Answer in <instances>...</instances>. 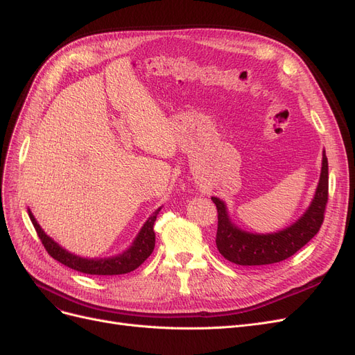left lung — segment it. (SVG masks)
I'll use <instances>...</instances> for the list:
<instances>
[{
  "instance_id": "left-lung-1",
  "label": "left lung",
  "mask_w": 355,
  "mask_h": 355,
  "mask_svg": "<svg viewBox=\"0 0 355 355\" xmlns=\"http://www.w3.org/2000/svg\"><path fill=\"white\" fill-rule=\"evenodd\" d=\"M329 191V164L323 149L321 173L315 194L302 216L288 227L277 232H250L235 223L227 207V202L211 197L218 207L216 245L219 253L237 265H270L282 262L295 254L314 237L324 219Z\"/></svg>"
}]
</instances>
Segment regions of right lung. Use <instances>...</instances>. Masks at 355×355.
<instances>
[{"label":"right lung","mask_w":355,"mask_h":355,"mask_svg":"<svg viewBox=\"0 0 355 355\" xmlns=\"http://www.w3.org/2000/svg\"><path fill=\"white\" fill-rule=\"evenodd\" d=\"M163 207V206H161ZM158 207L155 211H153L151 216L146 219L144 223V227L141 231L137 232L136 239L133 243L127 247V249L123 253H118L115 256L110 257H83L75 253H71L69 250L63 249V247L53 240L50 235H47L40 227V223L37 222L35 216L32 214V211L28 209L29 218L32 225L38 234L40 240L44 244L46 250L49 254L56 259L58 262L67 265L75 271H80L84 274H90V275H120V274H127L135 271L137 266H141L149 254L153 253L154 247H155V232H154V223L157 219V214L161 210Z\"/></svg>","instance_id":"add662e5"}]
</instances>
